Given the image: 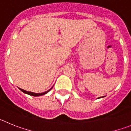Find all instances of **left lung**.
I'll use <instances>...</instances> for the list:
<instances>
[{
	"mask_svg": "<svg viewBox=\"0 0 131 131\" xmlns=\"http://www.w3.org/2000/svg\"><path fill=\"white\" fill-rule=\"evenodd\" d=\"M99 98H101V97H99Z\"/></svg>",
	"mask_w": 131,
	"mask_h": 131,
	"instance_id": "left-lung-1",
	"label": "left lung"
}]
</instances>
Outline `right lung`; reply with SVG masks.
Here are the masks:
<instances>
[{"instance_id": "1", "label": "right lung", "mask_w": 131, "mask_h": 131, "mask_svg": "<svg viewBox=\"0 0 131 131\" xmlns=\"http://www.w3.org/2000/svg\"><path fill=\"white\" fill-rule=\"evenodd\" d=\"M53 88H51L50 89H49L48 91H47L46 92H43V93H32V92H30V91H25V90H23V89H21V88H19V89L22 92H23L24 93H26L27 94V95H31V96H41V95H45V94H46L47 93H48V92L49 91L51 90V89Z\"/></svg>"}]
</instances>
